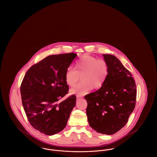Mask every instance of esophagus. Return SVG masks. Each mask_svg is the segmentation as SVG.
<instances>
[{"instance_id": "esophagus-1", "label": "esophagus", "mask_w": 157, "mask_h": 157, "mask_svg": "<svg viewBox=\"0 0 157 157\" xmlns=\"http://www.w3.org/2000/svg\"><path fill=\"white\" fill-rule=\"evenodd\" d=\"M76 98H77V99H80L82 98H81V97H80V96H76Z\"/></svg>"}]
</instances>
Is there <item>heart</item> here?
Segmentation results:
<instances>
[{"instance_id":"b5f03b06","label":"heart","mask_w":157,"mask_h":157,"mask_svg":"<svg viewBox=\"0 0 157 157\" xmlns=\"http://www.w3.org/2000/svg\"><path fill=\"white\" fill-rule=\"evenodd\" d=\"M74 69L69 67L65 72V81L70 87H74L81 76L82 82L71 90V94L83 96L92 90L101 88L107 78L109 67L106 62L97 58L84 55L75 63Z\"/></svg>"}]
</instances>
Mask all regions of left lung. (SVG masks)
<instances>
[{"instance_id": "obj_1", "label": "left lung", "mask_w": 157, "mask_h": 157, "mask_svg": "<svg viewBox=\"0 0 157 157\" xmlns=\"http://www.w3.org/2000/svg\"><path fill=\"white\" fill-rule=\"evenodd\" d=\"M109 73L103 86L85 97L90 127L98 133L114 134L125 125L134 109L136 90L130 72L112 55L104 54Z\"/></svg>"}]
</instances>
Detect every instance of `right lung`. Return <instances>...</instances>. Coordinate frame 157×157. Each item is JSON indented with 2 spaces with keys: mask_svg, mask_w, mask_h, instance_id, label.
<instances>
[{
  "mask_svg": "<svg viewBox=\"0 0 157 157\" xmlns=\"http://www.w3.org/2000/svg\"><path fill=\"white\" fill-rule=\"evenodd\" d=\"M77 56L74 53L46 57L27 71L21 86L22 105L31 125L47 135L56 134L67 124L76 105L74 95L67 94L65 72Z\"/></svg>",
  "mask_w": 157,
  "mask_h": 157,
  "instance_id": "obj_1",
  "label": "right lung"
}]
</instances>
